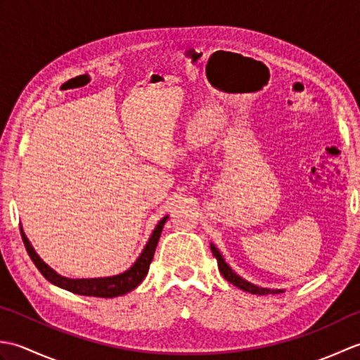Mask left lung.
I'll use <instances>...</instances> for the list:
<instances>
[{
	"label": "left lung",
	"instance_id": "8db88e82",
	"mask_svg": "<svg viewBox=\"0 0 360 360\" xmlns=\"http://www.w3.org/2000/svg\"><path fill=\"white\" fill-rule=\"evenodd\" d=\"M210 249H212V254H213V257L217 258V262H218V269H219L221 275H223V277H224L229 283H232L233 286L240 288V289H243V290H246V292H249V294H257V295H267V294H280V292H283V289L259 288V286L254 285V283H250V281H248V280H244L243 277H240L238 274L233 272V271H232V267L229 266V264L224 262L223 255L219 254V250L215 248V244H210Z\"/></svg>",
	"mask_w": 360,
	"mask_h": 360
}]
</instances>
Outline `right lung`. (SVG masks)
I'll use <instances>...</instances> for the list:
<instances>
[{"label": "right lung", "mask_w": 360, "mask_h": 360, "mask_svg": "<svg viewBox=\"0 0 360 360\" xmlns=\"http://www.w3.org/2000/svg\"><path fill=\"white\" fill-rule=\"evenodd\" d=\"M168 217H164L159 221L158 226L153 231L148 243L145 244V248L142 250V254L139 258L136 259L134 264L129 267L128 271L122 272L119 275H112V277H101V278H66L62 277V275L57 274L53 269L46 264L43 259L38 257L35 249L32 248V244L29 243L27 236L22 232V227H20L21 232V238L22 243H25L27 254L32 259L34 264L37 266V269L41 272L43 277L51 281L52 285H56L62 289L70 290V292L79 294V295H89V297H102V298H112V297H119L124 295L129 290H133L142 283V280L147 277L148 269H150V263L153 259V255H155V250L158 246L159 236L162 233L164 224Z\"/></svg>", "instance_id": "right-lung-1"}]
</instances>
